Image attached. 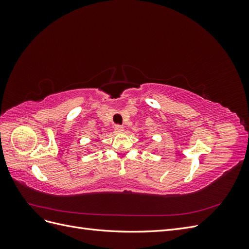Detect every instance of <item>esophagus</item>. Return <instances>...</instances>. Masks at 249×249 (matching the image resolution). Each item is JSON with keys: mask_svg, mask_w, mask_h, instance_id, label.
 I'll use <instances>...</instances> for the list:
<instances>
[{"mask_svg": "<svg viewBox=\"0 0 249 249\" xmlns=\"http://www.w3.org/2000/svg\"><path fill=\"white\" fill-rule=\"evenodd\" d=\"M114 130H115V132H117V133H122V132H124V126L120 125V124H116V125L114 126Z\"/></svg>", "mask_w": 249, "mask_h": 249, "instance_id": "obj_1", "label": "esophagus"}]
</instances>
